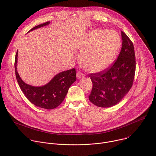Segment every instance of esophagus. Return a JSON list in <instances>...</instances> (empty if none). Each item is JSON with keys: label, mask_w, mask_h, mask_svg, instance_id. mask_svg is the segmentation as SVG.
I'll use <instances>...</instances> for the list:
<instances>
[{"label": "esophagus", "mask_w": 156, "mask_h": 156, "mask_svg": "<svg viewBox=\"0 0 156 156\" xmlns=\"http://www.w3.org/2000/svg\"><path fill=\"white\" fill-rule=\"evenodd\" d=\"M76 77H77L78 79H81V78H82L84 77V75H83V73H82L81 72H77V73H76Z\"/></svg>", "instance_id": "34e87169"}]
</instances>
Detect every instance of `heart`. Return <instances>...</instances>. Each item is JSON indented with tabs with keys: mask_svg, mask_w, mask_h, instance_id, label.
I'll return each instance as SVG.
<instances>
[{
	"mask_svg": "<svg viewBox=\"0 0 156 156\" xmlns=\"http://www.w3.org/2000/svg\"><path fill=\"white\" fill-rule=\"evenodd\" d=\"M121 40L114 31L93 30L76 43L75 49L81 52L80 63L87 71L102 72L113 63L120 48Z\"/></svg>",
	"mask_w": 156,
	"mask_h": 156,
	"instance_id": "1",
	"label": "heart"
}]
</instances>
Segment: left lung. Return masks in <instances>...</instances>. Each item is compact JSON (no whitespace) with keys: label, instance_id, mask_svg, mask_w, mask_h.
<instances>
[{"label":"left lung","instance_id":"8db88e82","mask_svg":"<svg viewBox=\"0 0 156 156\" xmlns=\"http://www.w3.org/2000/svg\"><path fill=\"white\" fill-rule=\"evenodd\" d=\"M121 34L122 49L112 66L101 72L89 75L93 83L89 99L98 107L117 105L133 85L136 70L134 46L125 33L121 31Z\"/></svg>","mask_w":156,"mask_h":156}]
</instances>
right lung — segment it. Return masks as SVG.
Wrapping results in <instances>:
<instances>
[{"instance_id": "right-lung-1", "label": "right lung", "mask_w": 156, "mask_h": 156, "mask_svg": "<svg viewBox=\"0 0 156 156\" xmlns=\"http://www.w3.org/2000/svg\"><path fill=\"white\" fill-rule=\"evenodd\" d=\"M49 24L50 21L39 25L28 33ZM17 62L18 51L15 60L16 80L27 98L33 104L41 108L49 110L58 107L64 100L71 85L76 80V70L73 69L60 72L55 75L49 82L43 86H31L25 83L20 78L17 71Z\"/></svg>"}]
</instances>
